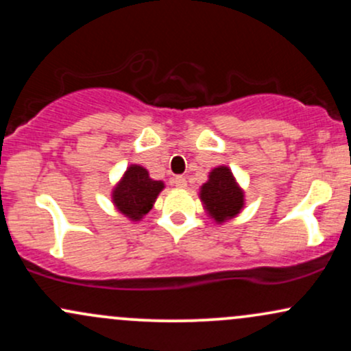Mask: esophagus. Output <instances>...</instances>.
Segmentation results:
<instances>
[{"label": "esophagus", "mask_w": 351, "mask_h": 351, "mask_svg": "<svg viewBox=\"0 0 351 351\" xmlns=\"http://www.w3.org/2000/svg\"><path fill=\"white\" fill-rule=\"evenodd\" d=\"M173 186H176V188H186V178H184V176H175V178H173Z\"/></svg>", "instance_id": "obj_1"}]
</instances>
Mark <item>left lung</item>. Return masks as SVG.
<instances>
[{
	"label": "left lung",
	"instance_id": "8db88e82",
	"mask_svg": "<svg viewBox=\"0 0 351 351\" xmlns=\"http://www.w3.org/2000/svg\"><path fill=\"white\" fill-rule=\"evenodd\" d=\"M201 201L216 223H224L243 209L244 195L228 167H217L201 186Z\"/></svg>",
	"mask_w": 351,
	"mask_h": 351
}]
</instances>
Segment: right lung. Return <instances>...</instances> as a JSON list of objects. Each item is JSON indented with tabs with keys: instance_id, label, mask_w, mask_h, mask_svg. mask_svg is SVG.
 <instances>
[{
	"instance_id": "1",
	"label": "right lung",
	"mask_w": 351,
	"mask_h": 351,
	"mask_svg": "<svg viewBox=\"0 0 351 351\" xmlns=\"http://www.w3.org/2000/svg\"><path fill=\"white\" fill-rule=\"evenodd\" d=\"M162 189V181L152 180L145 168L132 165L125 171L122 181L115 186L112 198L120 213L130 219L138 221L153 208V203Z\"/></svg>"
}]
</instances>
